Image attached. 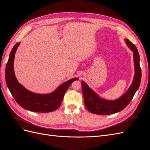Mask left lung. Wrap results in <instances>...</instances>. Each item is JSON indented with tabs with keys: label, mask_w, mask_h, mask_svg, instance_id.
<instances>
[{
	"label": "left lung",
	"mask_w": 150,
	"mask_h": 150,
	"mask_svg": "<svg viewBox=\"0 0 150 150\" xmlns=\"http://www.w3.org/2000/svg\"><path fill=\"white\" fill-rule=\"evenodd\" d=\"M129 48L133 52L134 76L132 82L126 92L115 100H107L100 97L82 81V88L85 108L93 114L109 115L119 112L125 109L129 103L138 91L142 79V70L139 65V54L136 46L127 39L125 40Z\"/></svg>",
	"instance_id": "left-lung-1"
}]
</instances>
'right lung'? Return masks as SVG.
<instances>
[{"mask_svg": "<svg viewBox=\"0 0 150 150\" xmlns=\"http://www.w3.org/2000/svg\"><path fill=\"white\" fill-rule=\"evenodd\" d=\"M20 45L19 42L12 49L6 68V80L7 87L18 104L23 108L36 112H50L60 106L64 95L75 80L74 78L61 84L53 92L46 94L34 93L24 87L17 80L14 70L15 53Z\"/></svg>", "mask_w": 150, "mask_h": 150, "instance_id": "obj_1", "label": "right lung"}]
</instances>
